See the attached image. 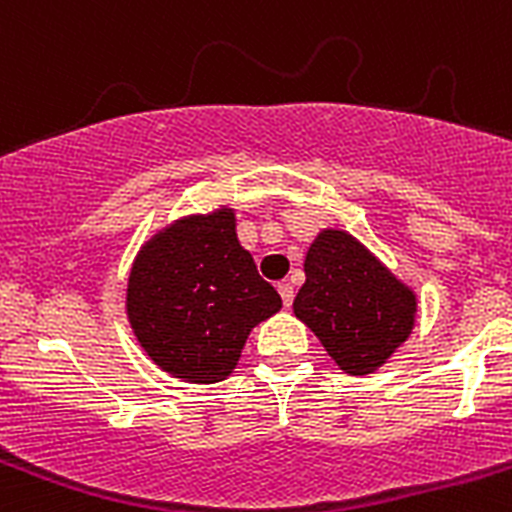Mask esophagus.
<instances>
[{"mask_svg": "<svg viewBox=\"0 0 512 512\" xmlns=\"http://www.w3.org/2000/svg\"><path fill=\"white\" fill-rule=\"evenodd\" d=\"M277 289H279V295H282L284 307L292 305V300H295V289H292V284H289V282H282V284H279Z\"/></svg>", "mask_w": 512, "mask_h": 512, "instance_id": "esophagus-1", "label": "esophagus"}]
</instances>
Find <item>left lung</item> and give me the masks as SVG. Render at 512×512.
<instances>
[{
	"label": "left lung",
	"mask_w": 512,
	"mask_h": 512,
	"mask_svg": "<svg viewBox=\"0 0 512 512\" xmlns=\"http://www.w3.org/2000/svg\"><path fill=\"white\" fill-rule=\"evenodd\" d=\"M295 315L346 374H372L408 341L418 300L346 230H320L305 256Z\"/></svg>",
	"instance_id": "1"
}]
</instances>
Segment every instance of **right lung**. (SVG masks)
I'll return each instance as SVG.
<instances>
[{
  "label": "right lung",
  "instance_id": "1",
  "mask_svg": "<svg viewBox=\"0 0 512 512\" xmlns=\"http://www.w3.org/2000/svg\"><path fill=\"white\" fill-rule=\"evenodd\" d=\"M282 307L235 233L230 207L189 215L143 243L130 269V328L151 361L189 384L223 382L246 338Z\"/></svg>",
  "mask_w": 512,
  "mask_h": 512
}]
</instances>
